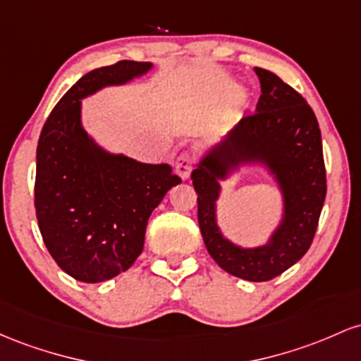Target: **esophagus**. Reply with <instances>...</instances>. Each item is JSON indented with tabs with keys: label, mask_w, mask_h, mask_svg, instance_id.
<instances>
[{
	"label": "esophagus",
	"mask_w": 361,
	"mask_h": 361,
	"mask_svg": "<svg viewBox=\"0 0 361 361\" xmlns=\"http://www.w3.org/2000/svg\"><path fill=\"white\" fill-rule=\"evenodd\" d=\"M176 172L182 180L189 179L192 172V157L189 152H182L176 160Z\"/></svg>",
	"instance_id": "34e87169"
}]
</instances>
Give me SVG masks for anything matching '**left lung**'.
I'll return each mask as SVG.
<instances>
[{
  "label": "left lung",
  "instance_id": "1",
  "mask_svg": "<svg viewBox=\"0 0 361 361\" xmlns=\"http://www.w3.org/2000/svg\"><path fill=\"white\" fill-rule=\"evenodd\" d=\"M261 97L256 112L242 117L206 149L192 170L197 221L206 249L221 269L247 281H269L305 256L326 200L322 140L314 111L279 76L254 68ZM242 168H262L277 184L282 214L264 245H235L217 225L221 182Z\"/></svg>",
  "mask_w": 361,
  "mask_h": 361
}]
</instances>
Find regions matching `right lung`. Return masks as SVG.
<instances>
[{
	"label": "right lung",
	"mask_w": 361,
	"mask_h": 361,
	"mask_svg": "<svg viewBox=\"0 0 361 361\" xmlns=\"http://www.w3.org/2000/svg\"><path fill=\"white\" fill-rule=\"evenodd\" d=\"M152 63L119 61L82 76L40 133L35 213L44 244L66 274L102 283L140 256L148 218L180 179L169 164H143L100 147L85 131L82 100L141 78Z\"/></svg>",
	"instance_id": "right-lung-1"
}]
</instances>
